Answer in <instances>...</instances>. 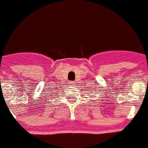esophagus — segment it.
I'll use <instances>...</instances> for the list:
<instances>
[{"label":"esophagus","mask_w":148,"mask_h":148,"mask_svg":"<svg viewBox=\"0 0 148 148\" xmlns=\"http://www.w3.org/2000/svg\"><path fill=\"white\" fill-rule=\"evenodd\" d=\"M74 83H75V82H70V86H73V85H74Z\"/></svg>","instance_id":"obj_1"}]
</instances>
